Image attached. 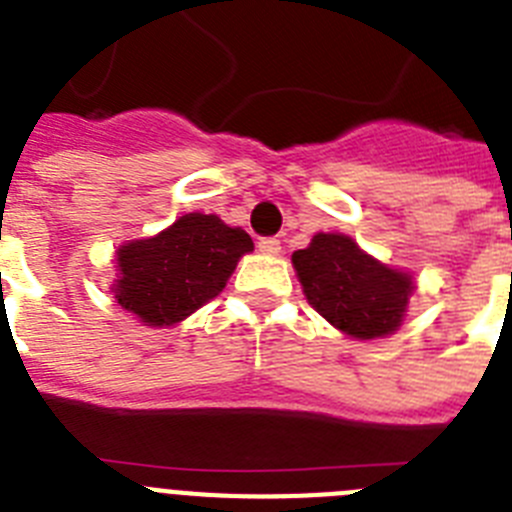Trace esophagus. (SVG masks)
Masks as SVG:
<instances>
[{"mask_svg":"<svg viewBox=\"0 0 512 512\" xmlns=\"http://www.w3.org/2000/svg\"><path fill=\"white\" fill-rule=\"evenodd\" d=\"M259 251L266 253V256H279L282 243H279L277 238H259Z\"/></svg>","mask_w":512,"mask_h":512,"instance_id":"obj_1","label":"esophagus"}]
</instances>
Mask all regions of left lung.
I'll return each mask as SVG.
<instances>
[{"label":"left lung","mask_w":512,"mask_h":512,"mask_svg":"<svg viewBox=\"0 0 512 512\" xmlns=\"http://www.w3.org/2000/svg\"><path fill=\"white\" fill-rule=\"evenodd\" d=\"M292 266L307 302L356 341L392 336L405 320L415 289L410 271L377 261L351 235H312L310 246L292 253Z\"/></svg>","instance_id":"obj_1"}]
</instances>
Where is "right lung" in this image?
Masks as SVG:
<instances>
[{
    "label": "right lung",
    "instance_id": "add662e5",
    "mask_svg": "<svg viewBox=\"0 0 512 512\" xmlns=\"http://www.w3.org/2000/svg\"><path fill=\"white\" fill-rule=\"evenodd\" d=\"M253 251L251 235L217 215L189 212L161 233L117 248V305L148 328L182 323L228 284L241 256Z\"/></svg>",
    "mask_w": 512,
    "mask_h": 512
}]
</instances>
